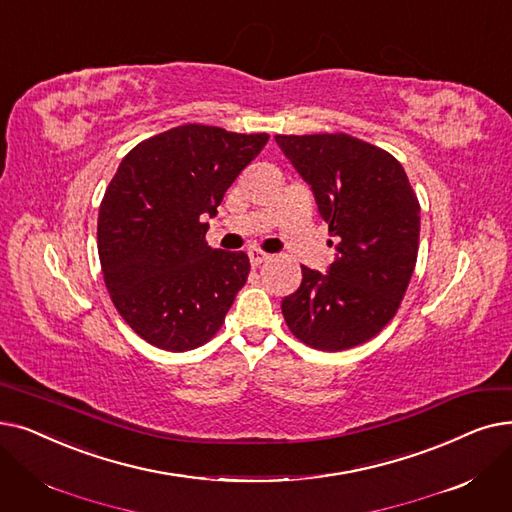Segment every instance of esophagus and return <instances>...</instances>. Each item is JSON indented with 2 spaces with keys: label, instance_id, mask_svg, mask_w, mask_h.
<instances>
[{
  "label": "esophagus",
  "instance_id": "obj_1",
  "mask_svg": "<svg viewBox=\"0 0 512 512\" xmlns=\"http://www.w3.org/2000/svg\"><path fill=\"white\" fill-rule=\"evenodd\" d=\"M249 259H251V265H253V268H257V265H261L263 261H268V259H270V255H268V253H263V251H259V249H251V251H249Z\"/></svg>",
  "mask_w": 512,
  "mask_h": 512
}]
</instances>
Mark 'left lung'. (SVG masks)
Here are the masks:
<instances>
[{"label": "left lung", "mask_w": 512, "mask_h": 512, "mask_svg": "<svg viewBox=\"0 0 512 512\" xmlns=\"http://www.w3.org/2000/svg\"><path fill=\"white\" fill-rule=\"evenodd\" d=\"M276 142L314 190L337 251L324 276L301 265V286L282 299L284 320L320 351L362 345L406 295L418 255V198L393 154L347 133H278Z\"/></svg>", "instance_id": "8db88e82"}]
</instances>
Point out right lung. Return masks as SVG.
I'll list each match as a JSON object with an SVG mask.
<instances>
[{
  "label": "right lung",
  "mask_w": 512,
  "mask_h": 512,
  "mask_svg": "<svg viewBox=\"0 0 512 512\" xmlns=\"http://www.w3.org/2000/svg\"><path fill=\"white\" fill-rule=\"evenodd\" d=\"M268 140L180 125L131 148L110 180L98 213L102 276L121 318L150 345L190 351L224 324L251 263L211 249L205 217Z\"/></svg>",
  "instance_id": "add662e5"
}]
</instances>
